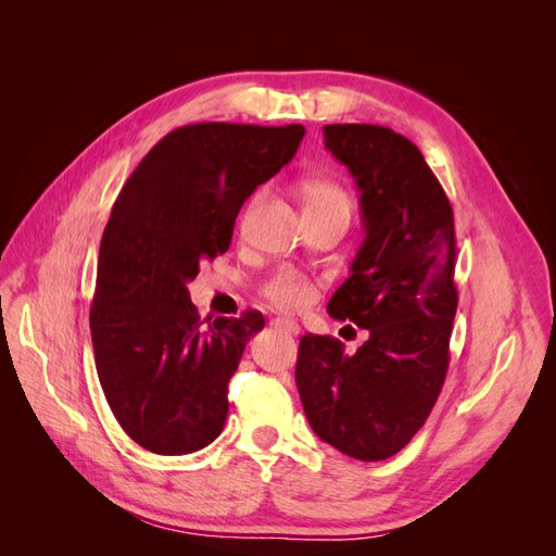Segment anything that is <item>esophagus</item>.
<instances>
[{
	"mask_svg": "<svg viewBox=\"0 0 556 556\" xmlns=\"http://www.w3.org/2000/svg\"><path fill=\"white\" fill-rule=\"evenodd\" d=\"M274 325H276V327H280L282 331L292 333V336H296V333H299V325L294 323V319H290V317H276V319H274Z\"/></svg>",
	"mask_w": 556,
	"mask_h": 556,
	"instance_id": "esophagus-1",
	"label": "esophagus"
}]
</instances>
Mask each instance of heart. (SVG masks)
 <instances>
[{"instance_id": "b5f03b06", "label": "heart", "mask_w": 556, "mask_h": 556, "mask_svg": "<svg viewBox=\"0 0 556 556\" xmlns=\"http://www.w3.org/2000/svg\"><path fill=\"white\" fill-rule=\"evenodd\" d=\"M299 194L304 199V213H333L350 220L355 208L350 192L329 178H306L299 185ZM262 294L280 311H304L315 301V285L296 271L282 268L262 285Z\"/></svg>"}]
</instances>
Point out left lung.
I'll use <instances>...</instances> for the list:
<instances>
[{
    "mask_svg": "<svg viewBox=\"0 0 556 556\" xmlns=\"http://www.w3.org/2000/svg\"><path fill=\"white\" fill-rule=\"evenodd\" d=\"M323 131L362 192L366 231L327 311L368 329V339L345 352L333 336L306 333L294 376L319 439L359 462H382L410 443L443 390L459 301L454 215L406 137L380 125Z\"/></svg>",
    "mask_w": 556,
    "mask_h": 556,
    "instance_id": "8db88e82",
    "label": "left lung"
}]
</instances>
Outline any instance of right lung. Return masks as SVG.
Returning <instances> with one entry per match:
<instances>
[{"label": "right lung", "instance_id": "add662e5", "mask_svg": "<svg viewBox=\"0 0 556 556\" xmlns=\"http://www.w3.org/2000/svg\"><path fill=\"white\" fill-rule=\"evenodd\" d=\"M301 125L197 123L166 134L117 194L99 248L90 331L104 396L131 441L188 454L220 435L229 380L260 311L201 319L188 282L227 252L257 185L304 139Z\"/></svg>", "mask_w": 556, "mask_h": 556}]
</instances>
